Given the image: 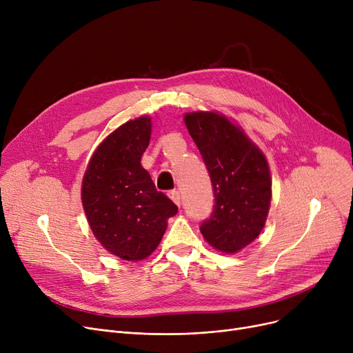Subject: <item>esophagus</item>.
Returning <instances> with one entry per match:
<instances>
[{
  "mask_svg": "<svg viewBox=\"0 0 353 353\" xmlns=\"http://www.w3.org/2000/svg\"><path fill=\"white\" fill-rule=\"evenodd\" d=\"M169 197L176 203L177 206H180V192H179V190H172V192H169Z\"/></svg>",
  "mask_w": 353,
  "mask_h": 353,
  "instance_id": "34e87169",
  "label": "esophagus"
}]
</instances>
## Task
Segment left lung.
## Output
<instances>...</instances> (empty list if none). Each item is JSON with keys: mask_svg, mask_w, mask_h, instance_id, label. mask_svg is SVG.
<instances>
[{"mask_svg": "<svg viewBox=\"0 0 353 353\" xmlns=\"http://www.w3.org/2000/svg\"><path fill=\"white\" fill-rule=\"evenodd\" d=\"M184 123L209 172L213 213L200 232L206 242L236 253L261 234L270 208L272 180L265 154L226 117L189 113Z\"/></svg>", "mask_w": 353, "mask_h": 353, "instance_id": "1", "label": "left lung"}]
</instances>
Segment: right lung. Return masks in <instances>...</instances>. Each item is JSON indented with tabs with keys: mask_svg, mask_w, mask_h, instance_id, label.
<instances>
[{
	"mask_svg": "<svg viewBox=\"0 0 353 353\" xmlns=\"http://www.w3.org/2000/svg\"><path fill=\"white\" fill-rule=\"evenodd\" d=\"M150 133L152 120L145 116L120 125L99 145L83 179L81 200L92 233L124 261L150 256L167 219L177 213L140 164Z\"/></svg>",
	"mask_w": 353,
	"mask_h": 353,
	"instance_id": "right-lung-1",
	"label": "right lung"
}]
</instances>
